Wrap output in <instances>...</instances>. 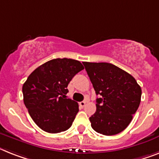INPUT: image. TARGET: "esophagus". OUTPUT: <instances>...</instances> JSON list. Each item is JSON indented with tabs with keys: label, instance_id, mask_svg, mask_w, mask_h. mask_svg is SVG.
<instances>
[{
	"label": "esophagus",
	"instance_id": "esophagus-1",
	"mask_svg": "<svg viewBox=\"0 0 159 159\" xmlns=\"http://www.w3.org/2000/svg\"><path fill=\"white\" fill-rule=\"evenodd\" d=\"M79 105H80V107H84L85 105H86V101H83V102H80V103H79Z\"/></svg>",
	"mask_w": 159,
	"mask_h": 159
}]
</instances>
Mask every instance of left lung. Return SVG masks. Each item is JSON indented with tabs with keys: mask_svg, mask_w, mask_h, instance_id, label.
Here are the masks:
<instances>
[{
	"mask_svg": "<svg viewBox=\"0 0 159 159\" xmlns=\"http://www.w3.org/2000/svg\"><path fill=\"white\" fill-rule=\"evenodd\" d=\"M97 95V111L89 118L93 129L105 136L123 132L139 107L141 89L134 77L107 62H83Z\"/></svg>",
	"mask_w": 159,
	"mask_h": 159,
	"instance_id": "8db88e82",
	"label": "left lung"
}]
</instances>
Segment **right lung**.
Returning <instances> with one entry per match:
<instances>
[{
  "label": "right lung",
  "mask_w": 159,
  "mask_h": 159,
  "mask_svg": "<svg viewBox=\"0 0 159 159\" xmlns=\"http://www.w3.org/2000/svg\"><path fill=\"white\" fill-rule=\"evenodd\" d=\"M84 67L80 61L56 58L42 64L23 85V102L35 124L48 133L70 128L79 111L76 102L66 98L72 78Z\"/></svg>",
  "instance_id": "right-lung-1"
}]
</instances>
